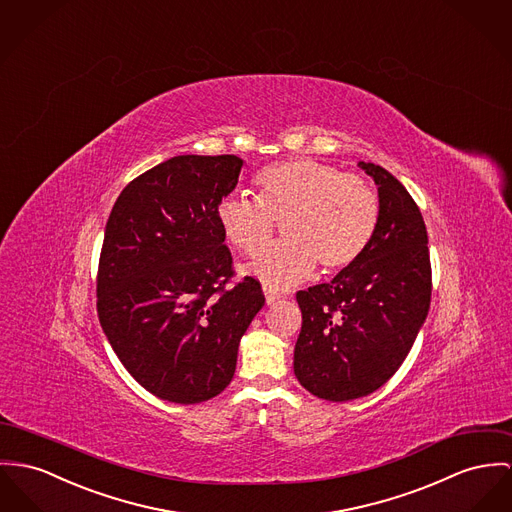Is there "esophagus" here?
<instances>
[{"instance_id": "esophagus-1", "label": "esophagus", "mask_w": 512, "mask_h": 512, "mask_svg": "<svg viewBox=\"0 0 512 512\" xmlns=\"http://www.w3.org/2000/svg\"><path fill=\"white\" fill-rule=\"evenodd\" d=\"M263 292H265V300H267V304H275L276 300L280 298V294L276 292L275 288H271V286H263Z\"/></svg>"}]
</instances>
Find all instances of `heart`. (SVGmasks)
Wrapping results in <instances>:
<instances>
[{
    "label": "heart",
    "mask_w": 512,
    "mask_h": 512,
    "mask_svg": "<svg viewBox=\"0 0 512 512\" xmlns=\"http://www.w3.org/2000/svg\"><path fill=\"white\" fill-rule=\"evenodd\" d=\"M259 198L226 197L218 222L226 239L247 255L261 253L284 228V241L247 265V273L271 288H288L314 273H337L353 265L378 222V198L360 177L310 158L263 169Z\"/></svg>",
    "instance_id": "heart-1"
}]
</instances>
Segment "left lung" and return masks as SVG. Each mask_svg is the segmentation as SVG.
Listing matches in <instances>:
<instances>
[{
	"label": "left lung",
	"mask_w": 512,
	"mask_h": 512,
	"mask_svg": "<svg viewBox=\"0 0 512 512\" xmlns=\"http://www.w3.org/2000/svg\"><path fill=\"white\" fill-rule=\"evenodd\" d=\"M378 187L364 253L331 282L296 294L302 331L294 374L315 397L351 401L382 388L411 351L431 306L427 228L390 171L358 161Z\"/></svg>",
	"instance_id": "left-lung-1"
}]
</instances>
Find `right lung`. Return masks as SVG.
<instances>
[{"label": "right lung", "mask_w": 512, "mask_h": 512, "mask_svg": "<svg viewBox=\"0 0 512 512\" xmlns=\"http://www.w3.org/2000/svg\"><path fill=\"white\" fill-rule=\"evenodd\" d=\"M243 159L177 156L124 187L99 259L97 314L130 376L159 399L193 405L226 390L243 333L265 306L232 253L218 204Z\"/></svg>", "instance_id": "right-lung-1"}]
</instances>
